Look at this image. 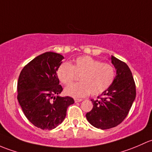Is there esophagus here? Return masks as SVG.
<instances>
[{
	"instance_id": "obj_1",
	"label": "esophagus",
	"mask_w": 152,
	"mask_h": 152,
	"mask_svg": "<svg viewBox=\"0 0 152 152\" xmlns=\"http://www.w3.org/2000/svg\"><path fill=\"white\" fill-rule=\"evenodd\" d=\"M82 100V99H75V102H81Z\"/></svg>"
}]
</instances>
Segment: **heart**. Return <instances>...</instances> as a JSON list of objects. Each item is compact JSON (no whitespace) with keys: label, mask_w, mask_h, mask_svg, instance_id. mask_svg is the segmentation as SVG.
<instances>
[{"label":"heart","mask_w":152,"mask_h":152,"mask_svg":"<svg viewBox=\"0 0 152 152\" xmlns=\"http://www.w3.org/2000/svg\"><path fill=\"white\" fill-rule=\"evenodd\" d=\"M76 75L80 76V83L69 85L64 92L68 96L80 98L90 93L95 96L105 91L113 82L115 70L112 65L88 56L77 58L71 64H61L57 69L58 78L64 85L71 83Z\"/></svg>","instance_id":"1"}]
</instances>
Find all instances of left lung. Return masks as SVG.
<instances>
[{
    "label": "left lung",
    "mask_w": 152,
    "mask_h": 152,
    "mask_svg": "<svg viewBox=\"0 0 152 152\" xmlns=\"http://www.w3.org/2000/svg\"><path fill=\"white\" fill-rule=\"evenodd\" d=\"M111 61L116 69L113 82L98 99H91L93 108L86 115L92 126L101 129H110L122 122L136 96L135 83L130 69L113 56Z\"/></svg>",
    "instance_id": "1"
}]
</instances>
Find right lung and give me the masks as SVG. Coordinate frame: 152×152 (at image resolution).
<instances>
[{"mask_svg":"<svg viewBox=\"0 0 152 152\" xmlns=\"http://www.w3.org/2000/svg\"><path fill=\"white\" fill-rule=\"evenodd\" d=\"M64 58L59 53L47 52L24 66L18 82V99L25 115L42 129H53L64 120L67 107L75 102L70 96H58L57 69Z\"/></svg>","mask_w":152,"mask_h":152,"instance_id":"1","label":"right lung"}]
</instances>
